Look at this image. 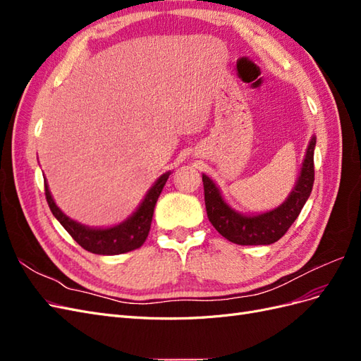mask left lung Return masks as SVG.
I'll list each match as a JSON object with an SVG mask.
<instances>
[{
    "mask_svg": "<svg viewBox=\"0 0 361 361\" xmlns=\"http://www.w3.org/2000/svg\"><path fill=\"white\" fill-rule=\"evenodd\" d=\"M314 146L316 137L312 135L295 187L285 202L267 212H238L226 202L216 183L203 173L202 179L204 188L206 212L211 224L216 228V232L224 236L227 241L238 245H269L279 241L288 232L292 223L297 220L302 206L310 197L314 180Z\"/></svg>",
    "mask_w": 361,
    "mask_h": 361,
    "instance_id": "obj_1",
    "label": "left lung"
}]
</instances>
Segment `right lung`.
<instances>
[{
    "label": "right lung",
    "instance_id": "add662e5",
    "mask_svg": "<svg viewBox=\"0 0 361 361\" xmlns=\"http://www.w3.org/2000/svg\"><path fill=\"white\" fill-rule=\"evenodd\" d=\"M170 173L171 171H166L161 174L155 183L149 188L145 199L137 206V209L126 220L110 227H90L72 220L54 202L47 179L45 195L52 215L57 218L60 224L66 228V232L84 250L101 256H116L137 250L145 244L150 231L152 216H154L157 200L170 176Z\"/></svg>",
    "mask_w": 361,
    "mask_h": 361
}]
</instances>
